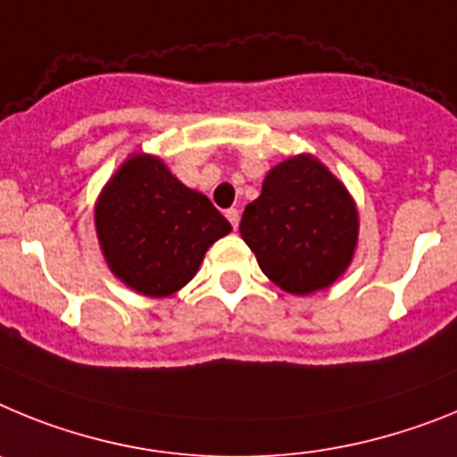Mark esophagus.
Returning a JSON list of instances; mask_svg holds the SVG:
<instances>
[{
    "mask_svg": "<svg viewBox=\"0 0 457 457\" xmlns=\"http://www.w3.org/2000/svg\"><path fill=\"white\" fill-rule=\"evenodd\" d=\"M225 216H228V220L232 223L234 229L239 228V209H228V212H225Z\"/></svg>",
    "mask_w": 457,
    "mask_h": 457,
    "instance_id": "obj_1",
    "label": "esophagus"
}]
</instances>
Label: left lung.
<instances>
[{"mask_svg": "<svg viewBox=\"0 0 457 457\" xmlns=\"http://www.w3.org/2000/svg\"><path fill=\"white\" fill-rule=\"evenodd\" d=\"M239 232L269 280L289 295L324 289L354 255L356 206L322 162L295 156L276 165L245 206Z\"/></svg>", "mask_w": 457, "mask_h": 457, "instance_id": "8db88e82", "label": "left lung"}]
</instances>
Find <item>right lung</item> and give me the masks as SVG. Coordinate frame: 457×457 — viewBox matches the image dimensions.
I'll use <instances>...</instances> for the list:
<instances>
[{"label":"right lung","mask_w":457,"mask_h":457,"mask_svg":"<svg viewBox=\"0 0 457 457\" xmlns=\"http://www.w3.org/2000/svg\"><path fill=\"white\" fill-rule=\"evenodd\" d=\"M229 229L209 197L186 188L145 154L119 168L96 204L98 241L110 269L146 296H170L184 287L206 248Z\"/></svg>","instance_id":"right-lung-1"}]
</instances>
